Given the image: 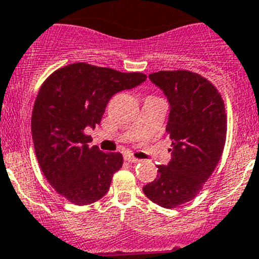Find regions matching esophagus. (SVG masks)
Instances as JSON below:
<instances>
[{"label": "esophagus", "mask_w": 259, "mask_h": 259, "mask_svg": "<svg viewBox=\"0 0 259 259\" xmlns=\"http://www.w3.org/2000/svg\"><path fill=\"white\" fill-rule=\"evenodd\" d=\"M125 160L127 161V163H132V164H137V163H139V159H137V158H134V156H130V155H126L125 156Z\"/></svg>", "instance_id": "1"}]
</instances>
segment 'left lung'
Listing matches in <instances>:
<instances>
[{"label":"left lung","mask_w":259,"mask_h":259,"mask_svg":"<svg viewBox=\"0 0 259 259\" xmlns=\"http://www.w3.org/2000/svg\"><path fill=\"white\" fill-rule=\"evenodd\" d=\"M170 105L166 132L171 160L158 165V177L143 188L151 202L176 208L197 197L215 169L227 137L224 101L215 86L188 70L149 75Z\"/></svg>","instance_id":"1"}]
</instances>
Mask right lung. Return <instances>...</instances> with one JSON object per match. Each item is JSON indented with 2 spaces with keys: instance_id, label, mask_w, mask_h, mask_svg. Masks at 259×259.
Masks as SVG:
<instances>
[{
  "instance_id": "obj_1",
  "label": "right lung",
  "mask_w": 259,
  "mask_h": 259,
  "mask_svg": "<svg viewBox=\"0 0 259 259\" xmlns=\"http://www.w3.org/2000/svg\"><path fill=\"white\" fill-rule=\"evenodd\" d=\"M145 80L142 72L76 62L44 81L31 117L33 148L45 178L69 202L86 205L108 193L122 155L89 146L85 130L100 124L114 94Z\"/></svg>"
}]
</instances>
